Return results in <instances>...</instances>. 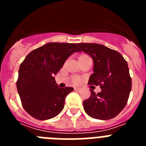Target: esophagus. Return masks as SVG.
Segmentation results:
<instances>
[{
    "instance_id": "34e87169",
    "label": "esophagus",
    "mask_w": 146,
    "mask_h": 146,
    "mask_svg": "<svg viewBox=\"0 0 146 146\" xmlns=\"http://www.w3.org/2000/svg\"><path fill=\"white\" fill-rule=\"evenodd\" d=\"M80 90L81 89L80 88H77V87L74 88V91H80Z\"/></svg>"
}]
</instances>
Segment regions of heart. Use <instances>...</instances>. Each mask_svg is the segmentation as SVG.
I'll return each mask as SVG.
<instances>
[{"mask_svg":"<svg viewBox=\"0 0 146 146\" xmlns=\"http://www.w3.org/2000/svg\"><path fill=\"white\" fill-rule=\"evenodd\" d=\"M73 81H74V83H78L80 81V80L79 77H74V79H73Z\"/></svg>","mask_w":146,"mask_h":146,"instance_id":"1","label":"heart"}]
</instances>
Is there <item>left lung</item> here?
<instances>
[{"instance_id": "8db88e82", "label": "left lung", "mask_w": 146, "mask_h": 146, "mask_svg": "<svg viewBox=\"0 0 146 146\" xmlns=\"http://www.w3.org/2000/svg\"><path fill=\"white\" fill-rule=\"evenodd\" d=\"M77 46L94 60V73L88 83L102 89L97 94L90 90L91 96L83 101L85 112L96 119L115 118L126 106L131 89L127 62L119 52L102 44L79 43Z\"/></svg>"}]
</instances>
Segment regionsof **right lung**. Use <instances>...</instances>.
<instances>
[{
    "instance_id": "obj_1",
    "label": "right lung",
    "mask_w": 146,
    "mask_h": 146,
    "mask_svg": "<svg viewBox=\"0 0 146 146\" xmlns=\"http://www.w3.org/2000/svg\"><path fill=\"white\" fill-rule=\"evenodd\" d=\"M75 52H80L75 44L50 42L30 52L20 64L17 88L23 108L32 117L50 119L63 110L74 88H59L54 76Z\"/></svg>"
}]
</instances>
